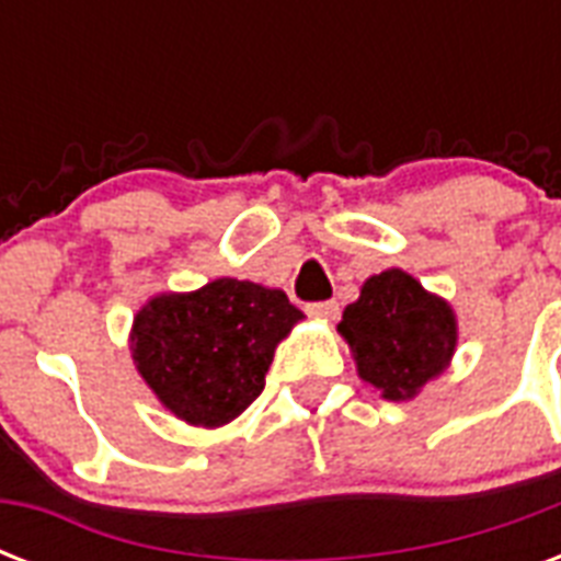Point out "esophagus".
I'll list each match as a JSON object with an SVG mask.
<instances>
[{
	"instance_id": "obj_1",
	"label": "esophagus",
	"mask_w": 561,
	"mask_h": 561,
	"mask_svg": "<svg viewBox=\"0 0 561 561\" xmlns=\"http://www.w3.org/2000/svg\"><path fill=\"white\" fill-rule=\"evenodd\" d=\"M306 311L311 317H317V320H325V323H332V320H337V314H341V306H337L334 299H325V302H311Z\"/></svg>"
}]
</instances>
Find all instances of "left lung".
I'll use <instances>...</instances> for the list:
<instances>
[{
  "mask_svg": "<svg viewBox=\"0 0 561 561\" xmlns=\"http://www.w3.org/2000/svg\"><path fill=\"white\" fill-rule=\"evenodd\" d=\"M337 332L350 343L360 378L390 401L413 399L445 373L457 350L451 306L399 267L364 282Z\"/></svg>",
  "mask_w": 561,
  "mask_h": 561,
  "instance_id": "left-lung-1",
  "label": "left lung"
}]
</instances>
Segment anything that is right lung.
Returning <instances> with one entry per match:
<instances>
[{
	"instance_id": "1",
	"label": "right lung",
	"mask_w": 561,
	"mask_h": 561,
	"mask_svg": "<svg viewBox=\"0 0 561 561\" xmlns=\"http://www.w3.org/2000/svg\"><path fill=\"white\" fill-rule=\"evenodd\" d=\"M299 320L285 290L224 276L192 294L153 297L134 317L130 352L174 416L220 427L259 399L273 352Z\"/></svg>"
}]
</instances>
